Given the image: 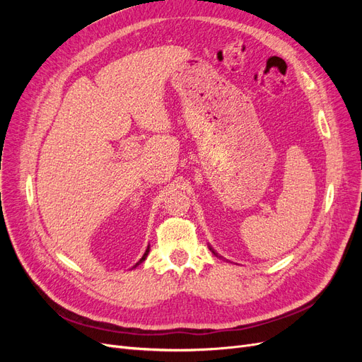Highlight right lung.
<instances>
[{
	"instance_id": "right-lung-1",
	"label": "right lung",
	"mask_w": 362,
	"mask_h": 362,
	"mask_svg": "<svg viewBox=\"0 0 362 362\" xmlns=\"http://www.w3.org/2000/svg\"><path fill=\"white\" fill-rule=\"evenodd\" d=\"M148 252H149V246H148V249H146V252H145V254H144V257H141V258H140V261H139V262H137V264H136V266H139V264H140V262H141V261H144V259H145V258H146V255H148Z\"/></svg>"
}]
</instances>
